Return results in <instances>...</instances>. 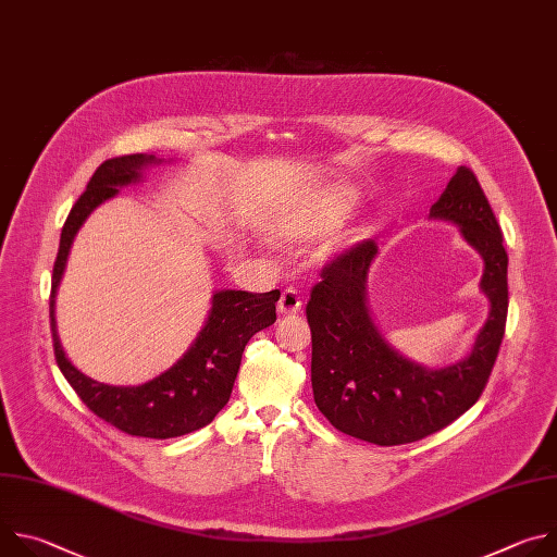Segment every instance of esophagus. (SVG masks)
<instances>
[{
	"instance_id": "1",
	"label": "esophagus",
	"mask_w": 557,
	"mask_h": 557,
	"mask_svg": "<svg viewBox=\"0 0 557 557\" xmlns=\"http://www.w3.org/2000/svg\"><path fill=\"white\" fill-rule=\"evenodd\" d=\"M277 310L282 314H295L301 310V297L295 288H286L282 295H280V301H277Z\"/></svg>"
}]
</instances>
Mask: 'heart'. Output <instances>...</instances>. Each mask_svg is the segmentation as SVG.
I'll return each instance as SVG.
<instances>
[{
	"instance_id": "1",
	"label": "heart",
	"mask_w": 557,
	"mask_h": 557,
	"mask_svg": "<svg viewBox=\"0 0 557 557\" xmlns=\"http://www.w3.org/2000/svg\"><path fill=\"white\" fill-rule=\"evenodd\" d=\"M357 202V189L339 187L331 191L320 205L304 213H280L271 215L267 231L275 240L301 243L333 228Z\"/></svg>"
}]
</instances>
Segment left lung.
<instances>
[{
  "mask_svg": "<svg viewBox=\"0 0 557 557\" xmlns=\"http://www.w3.org/2000/svg\"><path fill=\"white\" fill-rule=\"evenodd\" d=\"M430 218L456 224L485 264L481 290L490 314L462 359L425 368L383 337L368 306V275L379 253L374 243L357 245L329 264L306 306L317 408L339 432L381 447L421 441L465 414L483 394L505 335L509 258L471 170H456Z\"/></svg>",
  "mask_w": 557,
  "mask_h": 557,
  "instance_id": "8db88e82",
  "label": "left lung"
}]
</instances>
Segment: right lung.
<instances>
[{"label":"right lung","instance_id":"obj_1","mask_svg":"<svg viewBox=\"0 0 557 557\" xmlns=\"http://www.w3.org/2000/svg\"><path fill=\"white\" fill-rule=\"evenodd\" d=\"M170 163L153 153L110 158L90 178L61 228L59 253L52 269L50 329L59 370L74 392L99 419L116 430L145 438H174L209 425L226 406L243 352L249 339L275 322L280 290L247 293L215 290L211 308L194 344L165 372L140 385H110L78 370L65 355L54 320L57 288L61 284L74 235L88 215L114 198L121 187L140 183L149 168Z\"/></svg>","mask_w":557,"mask_h":557}]
</instances>
